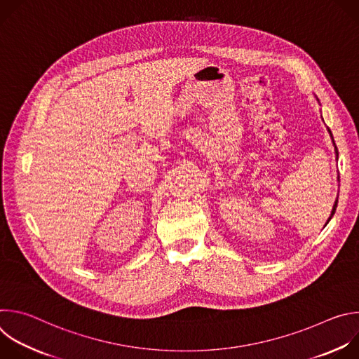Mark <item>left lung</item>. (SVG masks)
Wrapping results in <instances>:
<instances>
[{
	"label": "left lung",
	"mask_w": 359,
	"mask_h": 359,
	"mask_svg": "<svg viewBox=\"0 0 359 359\" xmlns=\"http://www.w3.org/2000/svg\"><path fill=\"white\" fill-rule=\"evenodd\" d=\"M317 97V96H316ZM317 100H318V97H317ZM318 104H320V100H318ZM327 130H328V133H330V136H331V140H332V144H334V150H335V155H337V159H338V149H337V144H335V142H334V136H332V133H331V130H330V128H327ZM339 179V177H338ZM337 204H338V197H337V200H335V203H334V206H332V210H331V215H330V217H328V220H327V223H325V226L328 224V222L332 219V216L335 215V210H337Z\"/></svg>",
	"instance_id": "1"
}]
</instances>
